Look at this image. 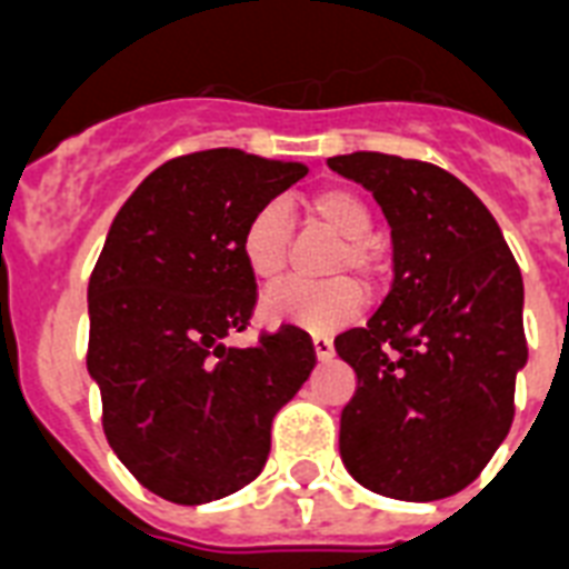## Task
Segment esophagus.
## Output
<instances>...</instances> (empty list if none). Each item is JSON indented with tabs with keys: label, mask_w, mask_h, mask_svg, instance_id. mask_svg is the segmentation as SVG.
<instances>
[{
	"label": "esophagus",
	"mask_w": 569,
	"mask_h": 569,
	"mask_svg": "<svg viewBox=\"0 0 569 569\" xmlns=\"http://www.w3.org/2000/svg\"><path fill=\"white\" fill-rule=\"evenodd\" d=\"M313 351H317V360H331L335 358V342L328 340V337L317 335L313 337Z\"/></svg>",
	"instance_id": "esophagus-1"
}]
</instances>
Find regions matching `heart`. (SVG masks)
<instances>
[{"label": "heart", "mask_w": 569, "mask_h": 569, "mask_svg": "<svg viewBox=\"0 0 569 569\" xmlns=\"http://www.w3.org/2000/svg\"><path fill=\"white\" fill-rule=\"evenodd\" d=\"M308 214L340 234L342 243L331 261V273H351L375 284L383 273V252L369 238L372 232V209L366 206L363 197L351 189H326L308 200ZM241 258L250 276L261 284H273L281 279L288 267L290 247V214L284 203L270 200L258 206L250 220L241 229ZM366 296L358 281L328 279V281H288L281 288L270 290L261 302V317L270 326H293L326 335L335 328L346 326L363 311Z\"/></svg>", "instance_id": "1"}]
</instances>
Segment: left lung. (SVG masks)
<instances>
[{
	"mask_svg": "<svg viewBox=\"0 0 569 569\" xmlns=\"http://www.w3.org/2000/svg\"><path fill=\"white\" fill-rule=\"evenodd\" d=\"M392 229V288L335 349L358 375L340 457L363 488L430 503L495 457L527 366L523 279L491 211L442 168L389 153L331 157Z\"/></svg>",
	"mask_w": 569,
	"mask_h": 569,
	"instance_id": "obj_1",
	"label": "left lung"
}]
</instances>
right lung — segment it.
I'll list each match as a JSON object with an SVG mask.
<instances>
[{
	"label": "right lung",
	"instance_id": "right-lung-1",
	"mask_svg": "<svg viewBox=\"0 0 569 569\" xmlns=\"http://www.w3.org/2000/svg\"><path fill=\"white\" fill-rule=\"evenodd\" d=\"M305 173L299 162L200 150L148 173L112 218L87 290V369L107 442L162 500L211 503L256 480L276 412L317 363L293 326L250 349L227 346L256 305L243 223Z\"/></svg>",
	"mask_w": 569,
	"mask_h": 569
}]
</instances>
